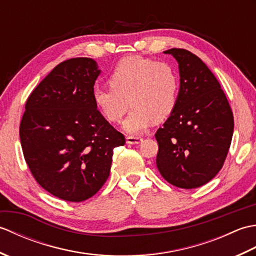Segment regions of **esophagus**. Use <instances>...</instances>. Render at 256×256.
Here are the masks:
<instances>
[{"mask_svg": "<svg viewBox=\"0 0 256 256\" xmlns=\"http://www.w3.org/2000/svg\"><path fill=\"white\" fill-rule=\"evenodd\" d=\"M140 142H142V138H138V136H128L126 138V143L128 144L134 145V144H140Z\"/></svg>", "mask_w": 256, "mask_h": 256, "instance_id": "34e87169", "label": "esophagus"}]
</instances>
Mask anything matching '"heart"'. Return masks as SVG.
Returning a JSON list of instances; mask_svg holds the SVG:
<instances>
[{"instance_id":"obj_1","label":"heart","mask_w":256,"mask_h":256,"mask_svg":"<svg viewBox=\"0 0 256 256\" xmlns=\"http://www.w3.org/2000/svg\"><path fill=\"white\" fill-rule=\"evenodd\" d=\"M110 88L94 86L92 100L106 121L118 123L132 106L122 128L138 135L170 118L178 103L179 81L170 64L140 56L121 59L108 77Z\"/></svg>"}]
</instances>
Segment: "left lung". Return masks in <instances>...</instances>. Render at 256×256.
Segmentation results:
<instances>
[{
	"instance_id": "obj_1",
	"label": "left lung",
	"mask_w": 256,
	"mask_h": 256,
	"mask_svg": "<svg viewBox=\"0 0 256 256\" xmlns=\"http://www.w3.org/2000/svg\"><path fill=\"white\" fill-rule=\"evenodd\" d=\"M178 62L180 86L175 111L156 132V165L160 175L178 188H198L224 166L234 121L219 81L192 52H164Z\"/></svg>"
}]
</instances>
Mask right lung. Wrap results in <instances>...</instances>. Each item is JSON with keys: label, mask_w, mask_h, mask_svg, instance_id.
<instances>
[{"label": "right lung", "mask_w": 256, "mask_h": 256, "mask_svg": "<svg viewBox=\"0 0 256 256\" xmlns=\"http://www.w3.org/2000/svg\"><path fill=\"white\" fill-rule=\"evenodd\" d=\"M100 74L92 58L59 64L28 96L20 125L23 154L36 182L72 202L99 192L110 175L113 150L125 144L92 100Z\"/></svg>", "instance_id": "add662e5"}]
</instances>
